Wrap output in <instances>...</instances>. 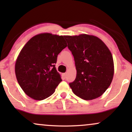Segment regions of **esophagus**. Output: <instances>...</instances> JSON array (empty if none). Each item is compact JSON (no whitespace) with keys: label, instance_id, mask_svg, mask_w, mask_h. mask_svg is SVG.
I'll list each match as a JSON object with an SVG mask.
<instances>
[{"label":"esophagus","instance_id":"esophagus-1","mask_svg":"<svg viewBox=\"0 0 132 132\" xmlns=\"http://www.w3.org/2000/svg\"><path fill=\"white\" fill-rule=\"evenodd\" d=\"M63 76L64 77V78H66V77H67V73H64V74H63Z\"/></svg>","mask_w":132,"mask_h":132}]
</instances>
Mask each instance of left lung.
Segmentation results:
<instances>
[{"label":"left lung","instance_id":"8db88e82","mask_svg":"<svg viewBox=\"0 0 132 132\" xmlns=\"http://www.w3.org/2000/svg\"><path fill=\"white\" fill-rule=\"evenodd\" d=\"M75 59L76 77L69 85L75 94L85 100L103 94L111 85L114 73L112 55L98 37L81 34L64 36Z\"/></svg>","mask_w":132,"mask_h":132}]
</instances>
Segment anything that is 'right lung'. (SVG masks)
<instances>
[{"label": "right lung", "mask_w": 132, "mask_h": 132, "mask_svg": "<svg viewBox=\"0 0 132 132\" xmlns=\"http://www.w3.org/2000/svg\"><path fill=\"white\" fill-rule=\"evenodd\" d=\"M67 46L63 36L49 33L34 36L18 56L15 72L18 83L30 98L50 97L62 81L55 68L58 54Z\"/></svg>", "instance_id": "add662e5"}]
</instances>
